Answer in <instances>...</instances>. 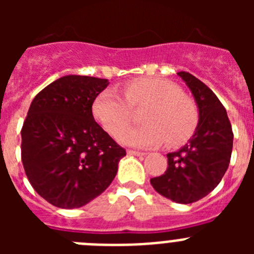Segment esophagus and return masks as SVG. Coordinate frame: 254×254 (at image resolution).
<instances>
[{"label": "esophagus", "mask_w": 254, "mask_h": 254, "mask_svg": "<svg viewBox=\"0 0 254 254\" xmlns=\"http://www.w3.org/2000/svg\"><path fill=\"white\" fill-rule=\"evenodd\" d=\"M127 154L128 155H134V156H145V152H141V151H136V150H128L127 151Z\"/></svg>", "instance_id": "1"}]
</instances>
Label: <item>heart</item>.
I'll return each mask as SVG.
<instances>
[{
    "label": "heart",
    "mask_w": 254,
    "mask_h": 254,
    "mask_svg": "<svg viewBox=\"0 0 254 254\" xmlns=\"http://www.w3.org/2000/svg\"><path fill=\"white\" fill-rule=\"evenodd\" d=\"M145 105L142 126L125 127L131 107ZM96 121L123 145L154 149L165 141L178 146L190 137L198 122L194 102L181 93L178 85L159 77H138L123 86V95L116 89H105L93 103Z\"/></svg>",
    "instance_id": "heart-1"
}]
</instances>
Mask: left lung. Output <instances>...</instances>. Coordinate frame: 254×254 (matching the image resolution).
<instances>
[{
    "instance_id": "8db88e82",
    "label": "left lung",
    "mask_w": 254,
    "mask_h": 254,
    "mask_svg": "<svg viewBox=\"0 0 254 254\" xmlns=\"http://www.w3.org/2000/svg\"><path fill=\"white\" fill-rule=\"evenodd\" d=\"M198 109V123L185 146L167 154L168 169L150 179L161 196L178 203H192L207 196L220 183L230 163L233 131L225 108L210 87L181 71Z\"/></svg>"
}]
</instances>
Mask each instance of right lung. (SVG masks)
<instances>
[{
  "label": "right lung",
  "mask_w": 254,
  "mask_h": 254,
  "mask_svg": "<svg viewBox=\"0 0 254 254\" xmlns=\"http://www.w3.org/2000/svg\"><path fill=\"white\" fill-rule=\"evenodd\" d=\"M105 78L67 75L31 102L21 129V160L38 194L60 208H77L102 194L126 150L95 122L93 103Z\"/></svg>",
  "instance_id": "obj_1"
}]
</instances>
